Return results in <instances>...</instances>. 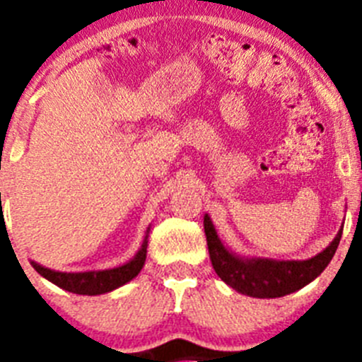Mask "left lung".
Returning <instances> with one entry per match:
<instances>
[{"label": "left lung", "mask_w": 362, "mask_h": 362, "mask_svg": "<svg viewBox=\"0 0 362 362\" xmlns=\"http://www.w3.org/2000/svg\"><path fill=\"white\" fill-rule=\"evenodd\" d=\"M203 225L210 261L221 281H225L235 292L257 299L288 296L312 283L328 267L343 235L341 226L334 241L325 250L305 261H277L268 257H243L226 248L217 235L209 214H204Z\"/></svg>", "instance_id": "left-lung-1"}]
</instances>
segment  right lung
Masks as SVG:
<instances>
[{
  "label": "right lung",
  "instance_id": "1",
  "mask_svg": "<svg viewBox=\"0 0 362 362\" xmlns=\"http://www.w3.org/2000/svg\"><path fill=\"white\" fill-rule=\"evenodd\" d=\"M148 232L150 226L146 228V235L143 239L141 248L136 252L129 263L119 264L116 268H107V270H90V272H57L50 268L41 267L36 261H30L34 270L43 276L45 279L54 283L59 288L66 292L78 293V296H101L108 293L112 290L119 288L141 272L143 264L146 259V246H148Z\"/></svg>",
  "mask_w": 362,
  "mask_h": 362
}]
</instances>
